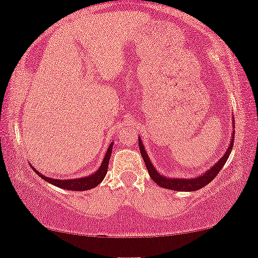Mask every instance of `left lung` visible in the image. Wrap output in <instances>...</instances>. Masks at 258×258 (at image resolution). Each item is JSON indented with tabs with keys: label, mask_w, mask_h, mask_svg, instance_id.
I'll list each match as a JSON object with an SVG mask.
<instances>
[{
	"label": "left lung",
	"mask_w": 258,
	"mask_h": 258,
	"mask_svg": "<svg viewBox=\"0 0 258 258\" xmlns=\"http://www.w3.org/2000/svg\"><path fill=\"white\" fill-rule=\"evenodd\" d=\"M232 122H235V119H232ZM235 126V123H232ZM234 139H235V130L232 132L230 143H229V147L227 151H225L223 156H222L220 160H218L216 163H215L213 167L208 169L207 171H204L203 174L200 176H196V177H190V178H177V177H167V176L161 175L160 172L156 170V168L154 167V164L151 163L149 155L147 154L146 149H144V146L141 141V137H139V146H140V151L141 155H142L144 163L147 165L148 172H149L150 177L153 181L158 184L162 188L164 189H170V190H176V191H195V190H199L203 186L213 181V179L216 177L218 172L221 171V169L223 168L225 162L229 158V155H230L232 147H234Z\"/></svg>",
	"instance_id": "1"
}]
</instances>
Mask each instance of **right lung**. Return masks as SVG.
Wrapping results in <instances>:
<instances>
[{
    "label": "right lung",
    "instance_id": "right-lung-1",
    "mask_svg": "<svg viewBox=\"0 0 258 258\" xmlns=\"http://www.w3.org/2000/svg\"><path fill=\"white\" fill-rule=\"evenodd\" d=\"M112 146H114V142L110 143V146L108 147L107 153L104 155L103 161H102V164L100 165V168L97 169L96 171L93 172V174L89 176H86V177H81V178H72V179H56V178H50L47 177V176L41 174L40 171H37L33 165H31V169L36 172V174L40 176L41 178H43L44 181H47L50 184L58 186V188H62L64 190H73V191H84V190H89L93 189L95 186L100 184V183L103 181V178L105 177L108 171V164H109V160H110L111 156V151H112Z\"/></svg>",
    "mask_w": 258,
    "mask_h": 258
}]
</instances>
